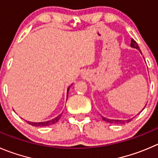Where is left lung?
<instances>
[{"mask_svg": "<svg viewBox=\"0 0 158 158\" xmlns=\"http://www.w3.org/2000/svg\"><path fill=\"white\" fill-rule=\"evenodd\" d=\"M130 46L133 48H136V49H138V50H139V52H141L140 49H139V46L137 45V43H136V42L134 40H133L132 39L131 40V44H130ZM142 53V52H141ZM144 109V108H143ZM102 119L104 120V121L106 122H108V123H122V124H123V123H130V121H131V119H127V120H118V119H109V118H105V117L102 116Z\"/></svg>", "mask_w": 158, "mask_h": 158, "instance_id": "left-lung-1", "label": "left lung"}]
</instances>
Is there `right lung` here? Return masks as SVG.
Segmentation results:
<instances>
[{
  "mask_svg": "<svg viewBox=\"0 0 158 158\" xmlns=\"http://www.w3.org/2000/svg\"><path fill=\"white\" fill-rule=\"evenodd\" d=\"M70 87H68V88H67V96H68V92H69V89H70ZM61 115H62V114H60V115H58L57 117L54 118L53 119L49 120V121H46V122H41V123H32V122H28V121H26V122L28 123V124H30V125L33 126V127H47V126H50V125H52V124H55L56 122H58V120H59L60 118L61 117Z\"/></svg>",
  "mask_w": 158,
  "mask_h": 158,
  "instance_id": "right-lung-1",
  "label": "right lung"
}]
</instances>
